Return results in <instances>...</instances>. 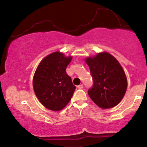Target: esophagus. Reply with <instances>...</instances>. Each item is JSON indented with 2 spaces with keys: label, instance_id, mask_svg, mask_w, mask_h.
I'll use <instances>...</instances> for the list:
<instances>
[{
  "label": "esophagus",
  "instance_id": "1",
  "mask_svg": "<svg viewBox=\"0 0 147 147\" xmlns=\"http://www.w3.org/2000/svg\"><path fill=\"white\" fill-rule=\"evenodd\" d=\"M77 88H79V89H82L84 88L83 84H80V85L77 86Z\"/></svg>",
  "mask_w": 147,
  "mask_h": 147
}]
</instances>
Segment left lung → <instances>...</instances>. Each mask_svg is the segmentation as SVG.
Segmentation results:
<instances>
[{"mask_svg":"<svg viewBox=\"0 0 147 147\" xmlns=\"http://www.w3.org/2000/svg\"><path fill=\"white\" fill-rule=\"evenodd\" d=\"M86 62L90 68L93 85L88 94L102 109L117 105L126 93L127 79L118 61L108 52H100L88 57Z\"/></svg>","mask_w":147,"mask_h":147,"instance_id":"1","label":"left lung"}]
</instances>
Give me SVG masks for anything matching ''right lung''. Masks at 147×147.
Instances as JSON below:
<instances>
[{"label": "right lung", "mask_w": 147, "mask_h": 147, "mask_svg": "<svg viewBox=\"0 0 147 147\" xmlns=\"http://www.w3.org/2000/svg\"><path fill=\"white\" fill-rule=\"evenodd\" d=\"M71 60L72 57L55 52L45 57L37 67L33 78L34 90L49 110L61 111L73 95L76 87L65 72Z\"/></svg>", "instance_id": "1"}]
</instances>
